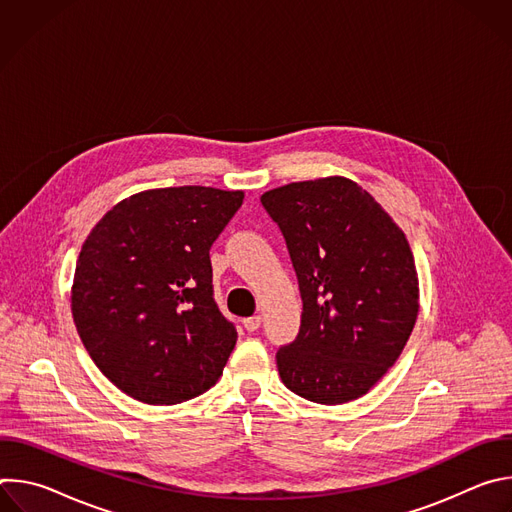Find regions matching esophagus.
<instances>
[{"mask_svg":"<svg viewBox=\"0 0 512 512\" xmlns=\"http://www.w3.org/2000/svg\"><path fill=\"white\" fill-rule=\"evenodd\" d=\"M243 326H245V330H247V332H255V330H259V326H261V316L245 318V320H243Z\"/></svg>","mask_w":512,"mask_h":512,"instance_id":"esophagus-1","label":"esophagus"}]
</instances>
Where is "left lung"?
Listing matches in <instances>:
<instances>
[{
	"label": "left lung",
	"instance_id": "1",
	"mask_svg": "<svg viewBox=\"0 0 512 512\" xmlns=\"http://www.w3.org/2000/svg\"><path fill=\"white\" fill-rule=\"evenodd\" d=\"M261 204L283 233L304 304L296 340L277 350L283 385L322 405L367 395L403 352L419 312L405 233L342 176L273 188Z\"/></svg>",
	"mask_w": 512,
	"mask_h": 512
}]
</instances>
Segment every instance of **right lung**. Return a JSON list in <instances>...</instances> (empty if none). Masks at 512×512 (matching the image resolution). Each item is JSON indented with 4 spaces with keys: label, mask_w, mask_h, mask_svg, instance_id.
<instances>
[{
    "label": "right lung",
    "mask_w": 512,
    "mask_h": 512,
    "mask_svg": "<svg viewBox=\"0 0 512 512\" xmlns=\"http://www.w3.org/2000/svg\"><path fill=\"white\" fill-rule=\"evenodd\" d=\"M243 198L208 186L145 190L115 204L83 243L72 318L125 395L176 405L223 375L237 330L212 298L208 251Z\"/></svg>",
    "instance_id": "add662e5"
}]
</instances>
